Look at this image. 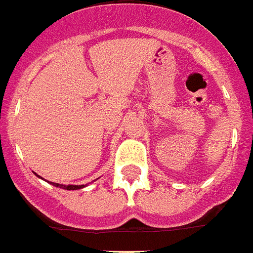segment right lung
<instances>
[{"mask_svg": "<svg viewBox=\"0 0 253 253\" xmlns=\"http://www.w3.org/2000/svg\"><path fill=\"white\" fill-rule=\"evenodd\" d=\"M50 183H52L53 186H55V187H59V188H63V190H80V188H83V187H84V184H82V186H73V184H69V186H65V184L53 183V182H50Z\"/></svg>", "mask_w": 253, "mask_h": 253, "instance_id": "add662e5", "label": "right lung"}]
</instances>
